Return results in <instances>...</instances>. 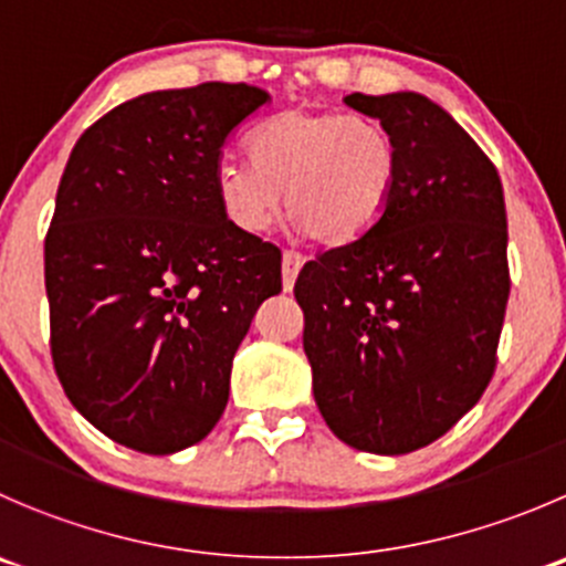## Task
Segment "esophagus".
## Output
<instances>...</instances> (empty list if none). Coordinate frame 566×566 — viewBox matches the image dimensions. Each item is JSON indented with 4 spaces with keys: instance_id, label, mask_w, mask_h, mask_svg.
<instances>
[{
    "instance_id": "esophagus-1",
    "label": "esophagus",
    "mask_w": 566,
    "mask_h": 566,
    "mask_svg": "<svg viewBox=\"0 0 566 566\" xmlns=\"http://www.w3.org/2000/svg\"><path fill=\"white\" fill-rule=\"evenodd\" d=\"M304 254H298V251H284L282 254V279H284V290H293L295 284V276H298V271L304 268Z\"/></svg>"
}]
</instances>
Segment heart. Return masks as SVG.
<instances>
[{
    "label": "heart",
    "mask_w": 566,
    "mask_h": 566,
    "mask_svg": "<svg viewBox=\"0 0 566 566\" xmlns=\"http://www.w3.org/2000/svg\"><path fill=\"white\" fill-rule=\"evenodd\" d=\"M249 163L216 166L223 216L243 232H265L284 205L317 243L343 245L376 227L400 174L392 132L367 115L293 107L256 124Z\"/></svg>",
    "instance_id": "1"
}]
</instances>
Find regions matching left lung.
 <instances>
[{"label":"left lung","mask_w":566,"mask_h":566,"mask_svg":"<svg viewBox=\"0 0 566 566\" xmlns=\"http://www.w3.org/2000/svg\"><path fill=\"white\" fill-rule=\"evenodd\" d=\"M345 104L400 151L376 227L321 251L295 282L317 409L356 451L431 446L490 387L512 279L501 177L473 137L420 93Z\"/></svg>","instance_id":"1"}]
</instances>
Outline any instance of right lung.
<instances>
[{
	"label": "right lung",
	"mask_w": 566,
	"mask_h": 566,
	"mask_svg": "<svg viewBox=\"0 0 566 566\" xmlns=\"http://www.w3.org/2000/svg\"><path fill=\"white\" fill-rule=\"evenodd\" d=\"M254 85L205 82L118 104L76 140L43 243L49 348L102 434L166 457L205 440L282 251L223 216L216 166Z\"/></svg>",
	"instance_id": "obj_1"
}]
</instances>
